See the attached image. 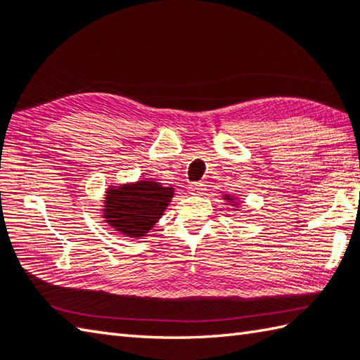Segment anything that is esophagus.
<instances>
[{
  "label": "esophagus",
  "instance_id": "esophagus-1",
  "mask_svg": "<svg viewBox=\"0 0 360 360\" xmlns=\"http://www.w3.org/2000/svg\"><path fill=\"white\" fill-rule=\"evenodd\" d=\"M189 193L203 194L205 193V185H203V183H191V185H189Z\"/></svg>",
  "mask_w": 360,
  "mask_h": 360
}]
</instances>
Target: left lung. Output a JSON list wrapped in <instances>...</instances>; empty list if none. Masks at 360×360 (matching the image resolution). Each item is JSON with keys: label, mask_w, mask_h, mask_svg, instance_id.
I'll use <instances>...</instances> for the list:
<instances>
[{"label": "left lung", "mask_w": 360, "mask_h": 360, "mask_svg": "<svg viewBox=\"0 0 360 360\" xmlns=\"http://www.w3.org/2000/svg\"><path fill=\"white\" fill-rule=\"evenodd\" d=\"M224 198H226L229 202H232V200H233V195H229V194H226V195H224Z\"/></svg>", "instance_id": "left-lung-1"}]
</instances>
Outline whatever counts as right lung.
<instances>
[{
	"label": "right lung",
	"mask_w": 360,
	"mask_h": 360,
	"mask_svg": "<svg viewBox=\"0 0 360 360\" xmlns=\"http://www.w3.org/2000/svg\"><path fill=\"white\" fill-rule=\"evenodd\" d=\"M174 195V188L153 180H139L120 188H108L105 222L119 233L141 238L157 224Z\"/></svg>",
	"instance_id": "1"
}]
</instances>
